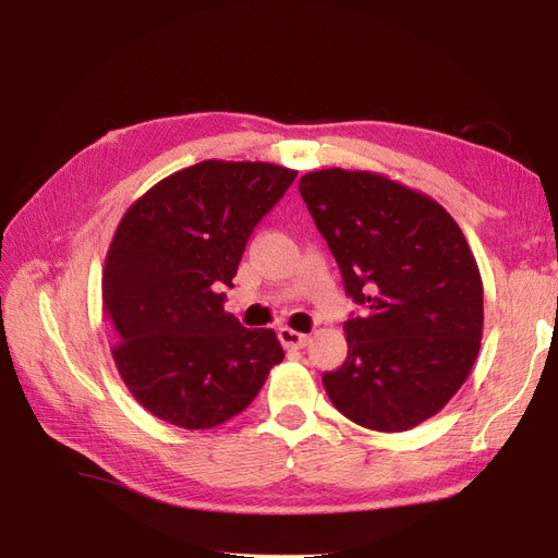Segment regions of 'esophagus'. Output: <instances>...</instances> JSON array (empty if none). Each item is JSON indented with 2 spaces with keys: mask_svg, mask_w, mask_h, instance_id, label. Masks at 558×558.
Instances as JSON below:
<instances>
[{
  "mask_svg": "<svg viewBox=\"0 0 558 558\" xmlns=\"http://www.w3.org/2000/svg\"><path fill=\"white\" fill-rule=\"evenodd\" d=\"M279 340L286 349H305L312 342V337L302 335L293 328H279Z\"/></svg>",
  "mask_w": 558,
  "mask_h": 558,
  "instance_id": "1",
  "label": "esophagus"
}]
</instances>
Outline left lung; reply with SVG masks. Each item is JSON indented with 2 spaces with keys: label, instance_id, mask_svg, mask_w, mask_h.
Segmentation results:
<instances>
[{
  "label": "left lung",
  "instance_id": "8db88e82",
  "mask_svg": "<svg viewBox=\"0 0 558 558\" xmlns=\"http://www.w3.org/2000/svg\"><path fill=\"white\" fill-rule=\"evenodd\" d=\"M298 189L365 307L344 324L347 361L324 375L326 393L363 428L410 430L445 408L480 353L484 291L465 234L386 174L330 167Z\"/></svg>",
  "mask_w": 558,
  "mask_h": 558
}]
</instances>
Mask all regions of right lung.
Masks as SVG:
<instances>
[{
	"label": "right lung",
	"mask_w": 558,
	"mask_h": 558,
	"mask_svg": "<svg viewBox=\"0 0 558 558\" xmlns=\"http://www.w3.org/2000/svg\"><path fill=\"white\" fill-rule=\"evenodd\" d=\"M298 177L272 162L202 160L134 199L102 272L111 356L132 398L185 430L244 412L283 361L277 332L223 310L253 228Z\"/></svg>",
	"instance_id": "add662e5"
}]
</instances>
